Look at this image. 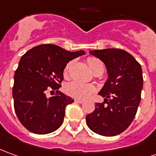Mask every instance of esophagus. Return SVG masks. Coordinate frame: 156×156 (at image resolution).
<instances>
[{"instance_id":"1","label":"esophagus","mask_w":156,"mask_h":156,"mask_svg":"<svg viewBox=\"0 0 156 156\" xmlns=\"http://www.w3.org/2000/svg\"><path fill=\"white\" fill-rule=\"evenodd\" d=\"M74 101L76 102V103H78V104H82V103L83 102V101H81V100H78V99H76Z\"/></svg>"}]
</instances>
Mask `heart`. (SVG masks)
<instances>
[{
	"mask_svg": "<svg viewBox=\"0 0 156 156\" xmlns=\"http://www.w3.org/2000/svg\"><path fill=\"white\" fill-rule=\"evenodd\" d=\"M87 62H88V65L90 70L92 71L94 73H98V72H104V64L101 60L94 58V57H89L87 60ZM71 65H72V62H68L64 69L63 74L65 77H67L68 75V71H69ZM94 91V87L93 85L84 84L78 81L71 82L66 86V92L70 96L74 97L78 100L86 99L93 93Z\"/></svg>",
	"mask_w": 156,
	"mask_h": 156,
	"instance_id": "obj_1",
	"label": "heart"
}]
</instances>
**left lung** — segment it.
<instances>
[{"mask_svg": "<svg viewBox=\"0 0 156 156\" xmlns=\"http://www.w3.org/2000/svg\"><path fill=\"white\" fill-rule=\"evenodd\" d=\"M105 63L108 79L99 94L104 102L96 103L86 123L94 133L111 137L125 131L134 119L141 100L142 68L135 58L121 49L90 51Z\"/></svg>", "mask_w": 156, "mask_h": 156, "instance_id": "8db88e82", "label": "left lung"}]
</instances>
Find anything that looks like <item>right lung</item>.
<instances>
[{"label": "right lung", "instance_id": "right-lung-1", "mask_svg": "<svg viewBox=\"0 0 156 156\" xmlns=\"http://www.w3.org/2000/svg\"><path fill=\"white\" fill-rule=\"evenodd\" d=\"M83 51L70 52L58 45H37L21 57L15 71L12 96L18 120L29 131L47 134L62 124L65 109L73 102L59 91L67 63L84 55ZM56 90L47 97L46 90Z\"/></svg>", "mask_w": 156, "mask_h": 156}]
</instances>
